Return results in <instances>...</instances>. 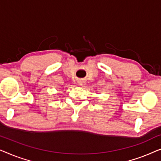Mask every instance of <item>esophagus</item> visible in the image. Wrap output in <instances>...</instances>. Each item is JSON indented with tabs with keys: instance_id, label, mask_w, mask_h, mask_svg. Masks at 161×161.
I'll return each instance as SVG.
<instances>
[{
	"instance_id": "obj_1",
	"label": "esophagus",
	"mask_w": 161,
	"mask_h": 161,
	"mask_svg": "<svg viewBox=\"0 0 161 161\" xmlns=\"http://www.w3.org/2000/svg\"><path fill=\"white\" fill-rule=\"evenodd\" d=\"M83 81H79V82H78V84H79V85H80V86H82V85H83Z\"/></svg>"
}]
</instances>
